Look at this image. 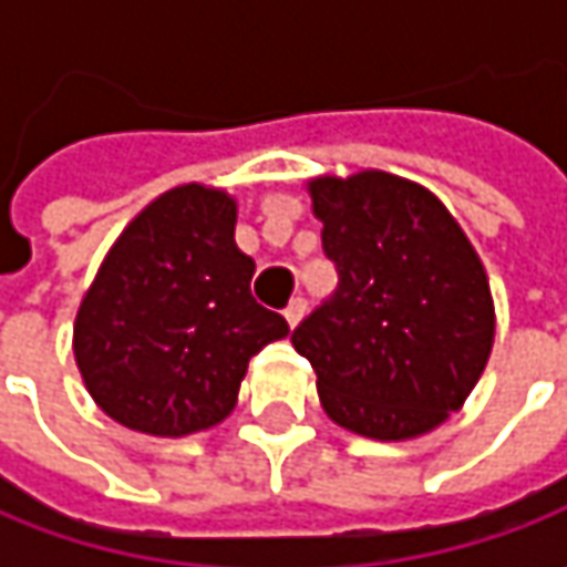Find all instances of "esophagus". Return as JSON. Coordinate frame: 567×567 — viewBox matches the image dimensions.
Here are the masks:
<instances>
[{"label": "esophagus", "mask_w": 567, "mask_h": 567, "mask_svg": "<svg viewBox=\"0 0 567 567\" xmlns=\"http://www.w3.org/2000/svg\"><path fill=\"white\" fill-rule=\"evenodd\" d=\"M302 316H306V299H302V296H296V299H290V306L284 309V318H287V324H290V328H296V324L302 321Z\"/></svg>", "instance_id": "34e87169"}]
</instances>
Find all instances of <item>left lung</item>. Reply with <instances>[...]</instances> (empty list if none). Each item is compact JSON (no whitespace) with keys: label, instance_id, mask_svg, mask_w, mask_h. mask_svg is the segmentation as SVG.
<instances>
[{"label":"left lung","instance_id":"obj_1","mask_svg":"<svg viewBox=\"0 0 567 567\" xmlns=\"http://www.w3.org/2000/svg\"><path fill=\"white\" fill-rule=\"evenodd\" d=\"M338 290L293 331L324 413L381 442L416 439L467 401L495 312L476 251L429 188L365 169L309 183Z\"/></svg>","mask_w":567,"mask_h":567}]
</instances>
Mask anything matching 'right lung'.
Listing matches in <instances>:
<instances>
[{
    "instance_id": "obj_1",
    "label": "right lung",
    "mask_w": 567,
    "mask_h": 567,
    "mask_svg": "<svg viewBox=\"0 0 567 567\" xmlns=\"http://www.w3.org/2000/svg\"><path fill=\"white\" fill-rule=\"evenodd\" d=\"M236 202L179 186L122 229L75 318V362L97 406L147 435H188L236 406L249 360L290 334L251 296Z\"/></svg>"
}]
</instances>
